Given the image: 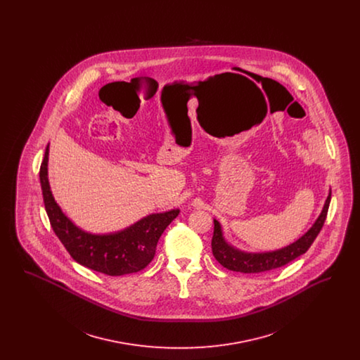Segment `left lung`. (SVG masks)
<instances>
[{"label":"left lung","instance_id":"left-lung-1","mask_svg":"<svg viewBox=\"0 0 360 360\" xmlns=\"http://www.w3.org/2000/svg\"><path fill=\"white\" fill-rule=\"evenodd\" d=\"M329 202H330V191L326 197L321 214L319 216L316 223L311 225L308 232L290 245L276 251H271V252L252 254V252H243L238 248H233L224 239L223 229L220 223L214 220V231L212 238L213 257H216V260L225 269L231 271L244 273V274H257V273H264V271L282 267L291 260H294L295 257L304 255L308 251L309 247L313 244V241L317 238V235L320 233L323 225L326 223Z\"/></svg>","mask_w":360,"mask_h":360}]
</instances>
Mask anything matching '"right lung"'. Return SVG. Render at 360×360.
Masks as SVG:
<instances>
[{"instance_id":"right-lung-1","label":"right lung","mask_w":360,"mask_h":360,"mask_svg":"<svg viewBox=\"0 0 360 360\" xmlns=\"http://www.w3.org/2000/svg\"><path fill=\"white\" fill-rule=\"evenodd\" d=\"M49 151L50 146L46 148L39 172L43 200L52 229L71 257L90 270L110 276L132 274L147 267L154 259L158 240L179 214V209L150 214L115 233L85 232L70 220L53 200L47 172Z\"/></svg>"}]
</instances>
